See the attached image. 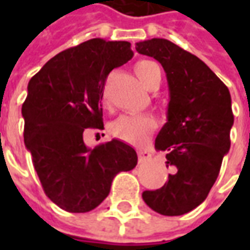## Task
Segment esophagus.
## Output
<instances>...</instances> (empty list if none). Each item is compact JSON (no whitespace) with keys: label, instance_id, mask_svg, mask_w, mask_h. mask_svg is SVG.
<instances>
[{"label":"esophagus","instance_id":"obj_1","mask_svg":"<svg viewBox=\"0 0 250 250\" xmlns=\"http://www.w3.org/2000/svg\"><path fill=\"white\" fill-rule=\"evenodd\" d=\"M138 157H139V162H146V161H148L150 159V152L147 151H143V150H139L138 151Z\"/></svg>","mask_w":250,"mask_h":250}]
</instances>
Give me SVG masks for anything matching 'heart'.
Here are the masks:
<instances>
[{
    "mask_svg": "<svg viewBox=\"0 0 250 250\" xmlns=\"http://www.w3.org/2000/svg\"><path fill=\"white\" fill-rule=\"evenodd\" d=\"M159 69L154 62L142 60L135 65L136 76L142 84L150 89L151 82ZM157 128V120L148 115H123L114 120L109 125L111 135L130 145L141 146L148 141L154 130Z\"/></svg>",
    "mask_w": 250,
    "mask_h": 250,
    "instance_id": "1",
    "label": "heart"
}]
</instances>
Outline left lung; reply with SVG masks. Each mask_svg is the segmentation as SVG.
Returning a JSON list of instances; mask_svg holds the SVG:
<instances>
[{
    "label": "left lung",
    "mask_w": 250,
    "mask_h": 250,
    "mask_svg": "<svg viewBox=\"0 0 250 250\" xmlns=\"http://www.w3.org/2000/svg\"><path fill=\"white\" fill-rule=\"evenodd\" d=\"M135 49L161 62L170 96L155 148L166 151L173 173L162 188L142 197L159 214H186L206 199L230 148V92L202 60L171 41H139Z\"/></svg>",
    "instance_id": "8db88e82"
}]
</instances>
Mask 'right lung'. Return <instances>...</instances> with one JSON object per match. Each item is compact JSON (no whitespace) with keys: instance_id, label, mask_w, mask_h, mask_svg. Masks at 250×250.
<instances>
[{"instance_id":"1","label":"right lung","mask_w":250,"mask_h":250,"mask_svg":"<svg viewBox=\"0 0 250 250\" xmlns=\"http://www.w3.org/2000/svg\"><path fill=\"white\" fill-rule=\"evenodd\" d=\"M128 41L92 39L60 52L28 84L22 104L25 147L44 191L71 213H87L109 194L112 179L138 163L136 151L119 139L85 146V128L103 130L105 79L131 60Z\"/></svg>"}]
</instances>
